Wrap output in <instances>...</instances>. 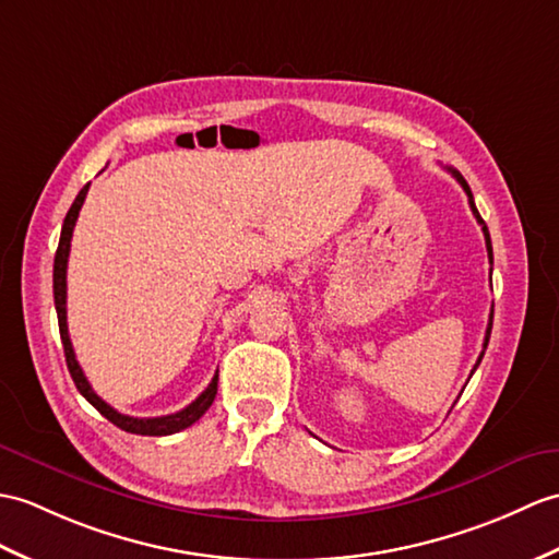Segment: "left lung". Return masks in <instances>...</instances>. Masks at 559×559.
Instances as JSON below:
<instances>
[{
	"mask_svg": "<svg viewBox=\"0 0 559 559\" xmlns=\"http://www.w3.org/2000/svg\"><path fill=\"white\" fill-rule=\"evenodd\" d=\"M448 171L457 178V183L464 188V192H466V198H469V206H472V212H474V216H476V221L478 224H481V230H484V238H486V248H488V259L492 262V245H490V233H488V228H486V224H484V218H481V214H478V210H476V204H474V194H472V188L466 186V180H464V176L460 174V171H455V168H448ZM490 329H492V311H490V317H488V329H486V338H484V349H481V355H478V359H476V367L481 365V359H484V353H486V347H488V341H490ZM476 367H474V371H476ZM472 371V373H474Z\"/></svg>",
	"mask_w": 559,
	"mask_h": 559,
	"instance_id": "left-lung-1",
	"label": "left lung"
}]
</instances>
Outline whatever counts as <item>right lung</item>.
<instances>
[{
	"instance_id": "1",
	"label": "right lung",
	"mask_w": 559,
	"mask_h": 559,
	"mask_svg": "<svg viewBox=\"0 0 559 559\" xmlns=\"http://www.w3.org/2000/svg\"><path fill=\"white\" fill-rule=\"evenodd\" d=\"M87 186H83V190L78 192V198L73 200L71 210L63 218V226H61V238H59V248H57V257H55V307H57V317H59V333H61V343H63V355H67V365L71 371V379L75 383L78 391L81 395L93 405L102 417H107L114 426H119L121 431L128 433H138V436H171L183 431V428L192 426L198 421L202 414L212 407V402L216 397V383H218V371L214 373L212 383L204 388V393L192 400L186 409H180L176 414H166V417H152V419H138V417H128V414L116 412L111 405H107L95 391L93 385L87 383L85 373L78 365L75 353H73V345L69 338V326H67V266H69V252H71V238H73V226L78 221V212H81V206L85 202V194H87Z\"/></svg>"
}]
</instances>
